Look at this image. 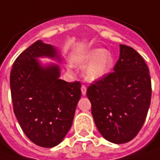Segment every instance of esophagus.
I'll return each mask as SVG.
<instances>
[{"mask_svg":"<svg viewBox=\"0 0 160 160\" xmlns=\"http://www.w3.org/2000/svg\"><path fill=\"white\" fill-rule=\"evenodd\" d=\"M81 93H82L83 96H85L86 93H87V87L85 85H82L81 86Z\"/></svg>","mask_w":160,"mask_h":160,"instance_id":"1","label":"esophagus"}]
</instances>
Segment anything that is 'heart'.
I'll return each instance as SVG.
<instances>
[{"label":"heart","instance_id":"b5f03b06","mask_svg":"<svg viewBox=\"0 0 160 160\" xmlns=\"http://www.w3.org/2000/svg\"><path fill=\"white\" fill-rule=\"evenodd\" d=\"M73 62L78 65H85L89 63L84 74L88 80H97L106 76L114 63L112 54L102 49H92L73 58Z\"/></svg>","mask_w":160,"mask_h":160}]
</instances>
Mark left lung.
<instances>
[{
    "label": "left lung",
    "instance_id": "8db88e82",
    "mask_svg": "<svg viewBox=\"0 0 160 160\" xmlns=\"http://www.w3.org/2000/svg\"><path fill=\"white\" fill-rule=\"evenodd\" d=\"M87 97L101 135L117 144L132 141L142 127L151 99L145 61L133 48L120 45L114 72L91 83Z\"/></svg>",
    "mask_w": 160,
    "mask_h": 160
}]
</instances>
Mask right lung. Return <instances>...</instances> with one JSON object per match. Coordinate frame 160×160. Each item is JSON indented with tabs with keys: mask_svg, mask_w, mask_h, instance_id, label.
<instances>
[{
	"mask_svg": "<svg viewBox=\"0 0 160 160\" xmlns=\"http://www.w3.org/2000/svg\"><path fill=\"white\" fill-rule=\"evenodd\" d=\"M42 56L59 58L53 46L38 40L15 60L10 76L11 99L27 137L38 146L52 148L72 127L81 84L60 80L59 66L43 67L37 60Z\"/></svg>",
	"mask_w": 160,
	"mask_h": 160,
	"instance_id": "1",
	"label": "right lung"
}]
</instances>
